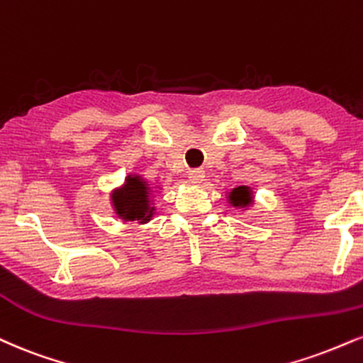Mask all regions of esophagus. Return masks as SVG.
<instances>
[{
	"instance_id": "34e87169",
	"label": "esophagus",
	"mask_w": 363,
	"mask_h": 363,
	"mask_svg": "<svg viewBox=\"0 0 363 363\" xmlns=\"http://www.w3.org/2000/svg\"><path fill=\"white\" fill-rule=\"evenodd\" d=\"M189 182L191 184H201V182L204 181V170L201 169H196V170H191L189 172Z\"/></svg>"
}]
</instances>
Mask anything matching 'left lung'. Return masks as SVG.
<instances>
[{
  "label": "left lung",
  "instance_id": "1",
  "mask_svg": "<svg viewBox=\"0 0 363 363\" xmlns=\"http://www.w3.org/2000/svg\"><path fill=\"white\" fill-rule=\"evenodd\" d=\"M230 203L237 208H247L252 203V191L247 186L235 187L230 193Z\"/></svg>",
  "mask_w": 363,
  "mask_h": 363
}]
</instances>
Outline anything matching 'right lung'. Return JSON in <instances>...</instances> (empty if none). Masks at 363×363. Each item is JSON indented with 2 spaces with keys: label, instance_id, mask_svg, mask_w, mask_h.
<instances>
[{
  "label": "right lung",
  "instance_id": "1",
  "mask_svg": "<svg viewBox=\"0 0 363 363\" xmlns=\"http://www.w3.org/2000/svg\"><path fill=\"white\" fill-rule=\"evenodd\" d=\"M150 186L138 176H128L120 191L111 196L113 208L116 215L125 221L147 223L154 215V206L150 203Z\"/></svg>",
  "mask_w": 363,
  "mask_h": 363
}]
</instances>
